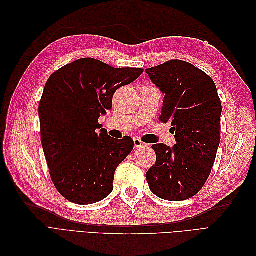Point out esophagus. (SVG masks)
Segmentation results:
<instances>
[{"label":"esophagus","instance_id":"34e87169","mask_svg":"<svg viewBox=\"0 0 256 256\" xmlns=\"http://www.w3.org/2000/svg\"><path fill=\"white\" fill-rule=\"evenodd\" d=\"M134 147H136V148H143V147L147 146V144L144 143L143 141H141L138 138H136L134 140Z\"/></svg>","mask_w":256,"mask_h":256}]
</instances>
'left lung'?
Segmentation results:
<instances>
[{
	"mask_svg": "<svg viewBox=\"0 0 256 256\" xmlns=\"http://www.w3.org/2000/svg\"><path fill=\"white\" fill-rule=\"evenodd\" d=\"M145 72L164 95L159 120L171 122L176 141L173 147L152 146L157 160L147 182L162 200H188L203 188L214 164L221 100L210 76L187 62L172 60Z\"/></svg>",
	"mask_w": 256,
	"mask_h": 256,
	"instance_id": "left-lung-1",
	"label": "left lung"
}]
</instances>
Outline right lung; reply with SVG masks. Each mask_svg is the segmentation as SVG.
I'll use <instances>...</instances> for the list:
<instances>
[{
  "label": "right lung",
  "mask_w": 256,
  "mask_h": 256,
  "mask_svg": "<svg viewBox=\"0 0 256 256\" xmlns=\"http://www.w3.org/2000/svg\"><path fill=\"white\" fill-rule=\"evenodd\" d=\"M142 72L86 58L60 68L46 83L38 108L42 144L51 180L69 202L94 204L112 192L115 170L134 143L108 136L98 118L112 109L116 90Z\"/></svg>",
  "instance_id": "right-lung-1"
}]
</instances>
